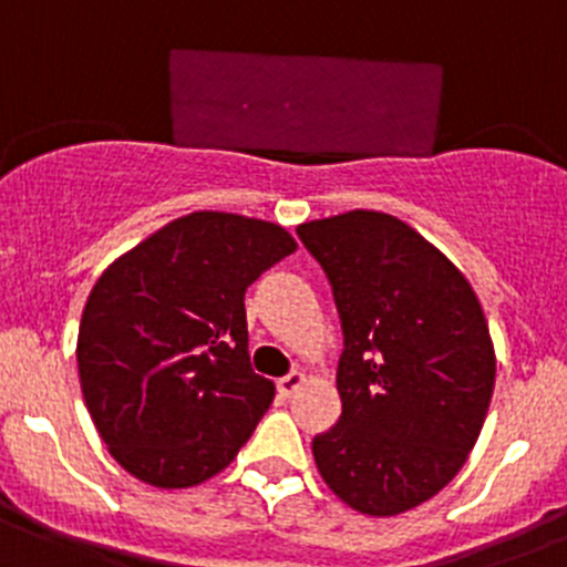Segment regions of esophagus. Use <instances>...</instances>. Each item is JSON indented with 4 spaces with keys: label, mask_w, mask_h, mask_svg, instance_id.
<instances>
[{
    "label": "esophagus",
    "mask_w": 567,
    "mask_h": 567,
    "mask_svg": "<svg viewBox=\"0 0 567 567\" xmlns=\"http://www.w3.org/2000/svg\"><path fill=\"white\" fill-rule=\"evenodd\" d=\"M305 380L308 378H305L301 372H290V374H285V378L277 380V391L282 396H290L296 389H301V385H305Z\"/></svg>",
    "instance_id": "1"
}]
</instances>
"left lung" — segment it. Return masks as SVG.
Here are the masks:
<instances>
[{"mask_svg":"<svg viewBox=\"0 0 567 567\" xmlns=\"http://www.w3.org/2000/svg\"><path fill=\"white\" fill-rule=\"evenodd\" d=\"M343 330L341 416L313 439L324 484L394 517L453 481L484 427L495 349L473 285L394 215L352 209L296 226Z\"/></svg>","mask_w":567,"mask_h":567,"instance_id":"8db88e82","label":"left lung"}]
</instances>
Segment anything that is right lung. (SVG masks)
<instances>
[{
    "mask_svg": "<svg viewBox=\"0 0 567 567\" xmlns=\"http://www.w3.org/2000/svg\"><path fill=\"white\" fill-rule=\"evenodd\" d=\"M296 251L277 224L193 212L114 259L78 332L86 409L111 456L158 489L229 467L274 400L248 363L246 288Z\"/></svg>",
    "mask_w": 567,
    "mask_h": 567,
    "instance_id": "obj_1",
    "label": "right lung"
}]
</instances>
